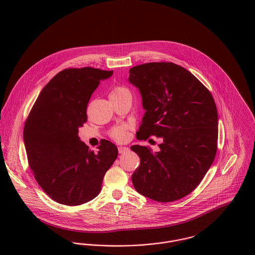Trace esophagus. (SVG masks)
Instances as JSON below:
<instances>
[{
  "instance_id": "obj_1",
  "label": "esophagus",
  "mask_w": 255,
  "mask_h": 255,
  "mask_svg": "<svg viewBox=\"0 0 255 255\" xmlns=\"http://www.w3.org/2000/svg\"><path fill=\"white\" fill-rule=\"evenodd\" d=\"M118 150H119V153H120V154H123V153H126V152H128V151L129 150V148H128V147L120 146V147H118Z\"/></svg>"
}]
</instances>
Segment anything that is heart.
<instances>
[{
    "mask_svg": "<svg viewBox=\"0 0 255 255\" xmlns=\"http://www.w3.org/2000/svg\"><path fill=\"white\" fill-rule=\"evenodd\" d=\"M128 90L123 86H116L113 88V90L110 93V97L112 96H119L125 92H128ZM111 136L113 139H115L118 142H123L128 139V131H127V127L121 126V127H116L112 129L111 131Z\"/></svg>",
    "mask_w": 255,
    "mask_h": 255,
    "instance_id": "b5f03b06",
    "label": "heart"
}]
</instances>
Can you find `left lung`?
Here are the masks:
<instances>
[{"label": "left lung", "instance_id": "obj_1", "mask_svg": "<svg viewBox=\"0 0 255 255\" xmlns=\"http://www.w3.org/2000/svg\"><path fill=\"white\" fill-rule=\"evenodd\" d=\"M145 110L136 137L162 139L160 151L130 149L140 158L131 176L134 188L159 202L189 194L204 178L217 152L218 113L210 91L174 63H147L129 70Z\"/></svg>", "mask_w": 255, "mask_h": 255}]
</instances>
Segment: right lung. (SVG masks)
Instances as JSON below:
<instances>
[{
	"label": "right lung",
	"instance_id": "obj_1",
	"mask_svg": "<svg viewBox=\"0 0 255 255\" xmlns=\"http://www.w3.org/2000/svg\"><path fill=\"white\" fill-rule=\"evenodd\" d=\"M112 74L89 67L57 73L40 92L25 122L29 167L38 184L58 203L75 206L95 198L118 157L117 146L108 140L94 152L78 137L92 93Z\"/></svg>",
	"mask_w": 255,
	"mask_h": 255
}]
</instances>
